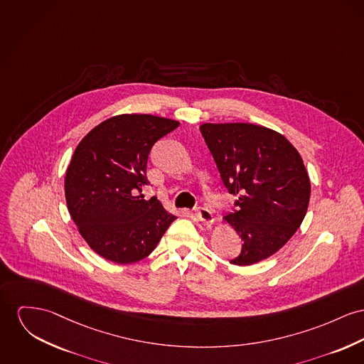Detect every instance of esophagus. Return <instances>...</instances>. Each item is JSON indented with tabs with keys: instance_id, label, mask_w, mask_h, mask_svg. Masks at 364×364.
I'll list each match as a JSON object with an SVG mask.
<instances>
[{
	"instance_id": "obj_1",
	"label": "esophagus",
	"mask_w": 364,
	"mask_h": 364,
	"mask_svg": "<svg viewBox=\"0 0 364 364\" xmlns=\"http://www.w3.org/2000/svg\"><path fill=\"white\" fill-rule=\"evenodd\" d=\"M196 218L198 219L200 222H203L205 226H213L214 223V217L213 213L208 208H197L196 210Z\"/></svg>"
}]
</instances>
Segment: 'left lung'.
Returning <instances> with one entry per match:
<instances>
[{"label":"left lung","instance_id":"1","mask_svg":"<svg viewBox=\"0 0 364 364\" xmlns=\"http://www.w3.org/2000/svg\"><path fill=\"white\" fill-rule=\"evenodd\" d=\"M200 131L223 185L237 196V210L223 218L242 240L230 264L267 259L294 236L308 210L311 181L301 154L286 136L262 125L205 122Z\"/></svg>","mask_w":364,"mask_h":364}]
</instances>
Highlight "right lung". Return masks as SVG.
Listing matches in <instances>:
<instances>
[{"instance_id":"1","label":"right lung","mask_w":364,"mask_h":364,"mask_svg":"<svg viewBox=\"0 0 364 364\" xmlns=\"http://www.w3.org/2000/svg\"><path fill=\"white\" fill-rule=\"evenodd\" d=\"M179 122L151 114H119L92 128L74 150L65 176L68 210L80 235L116 264L146 258L175 215L142 186L147 157L160 138Z\"/></svg>"}]
</instances>
